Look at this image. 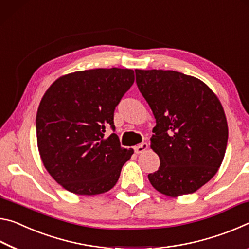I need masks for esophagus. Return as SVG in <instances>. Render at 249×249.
Segmentation results:
<instances>
[{"instance_id": "34e87169", "label": "esophagus", "mask_w": 249, "mask_h": 249, "mask_svg": "<svg viewBox=\"0 0 249 249\" xmlns=\"http://www.w3.org/2000/svg\"><path fill=\"white\" fill-rule=\"evenodd\" d=\"M146 149H148V143L143 142V143L134 146V152H136L137 154H140V153H143Z\"/></svg>"}]
</instances>
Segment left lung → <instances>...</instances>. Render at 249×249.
Here are the masks:
<instances>
[{"label": "left lung", "mask_w": 249, "mask_h": 249, "mask_svg": "<svg viewBox=\"0 0 249 249\" xmlns=\"http://www.w3.org/2000/svg\"><path fill=\"white\" fill-rule=\"evenodd\" d=\"M157 124L151 149L160 166L148 175L159 192L191 194L214 177L225 156L228 127L217 96L202 80L174 71L136 69Z\"/></svg>", "instance_id": "obj_1"}]
</instances>
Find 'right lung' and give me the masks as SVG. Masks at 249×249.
I'll use <instances>...</instances> for the list:
<instances>
[{
	"label": "right lung",
	"mask_w": 249,
	"mask_h": 249,
	"mask_svg": "<svg viewBox=\"0 0 249 249\" xmlns=\"http://www.w3.org/2000/svg\"><path fill=\"white\" fill-rule=\"evenodd\" d=\"M134 81L132 69L97 68L56 79L40 100L36 137L43 164L65 190L78 195L108 192L133 154L121 148L113 112Z\"/></svg>",
	"instance_id": "obj_1"
}]
</instances>
